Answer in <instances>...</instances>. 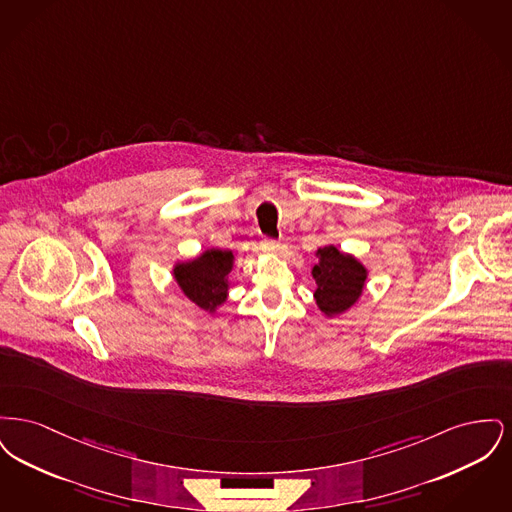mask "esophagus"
Returning a JSON list of instances; mask_svg holds the SVG:
<instances>
[{"label":"esophagus","mask_w":512,"mask_h":512,"mask_svg":"<svg viewBox=\"0 0 512 512\" xmlns=\"http://www.w3.org/2000/svg\"><path fill=\"white\" fill-rule=\"evenodd\" d=\"M263 249H265L267 253H278L280 244H278L276 240H265V242H263Z\"/></svg>","instance_id":"esophagus-1"}]
</instances>
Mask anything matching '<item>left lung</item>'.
I'll return each mask as SVG.
<instances>
[{
    "instance_id": "obj_1",
    "label": "left lung",
    "mask_w": 512,
    "mask_h": 512,
    "mask_svg": "<svg viewBox=\"0 0 512 512\" xmlns=\"http://www.w3.org/2000/svg\"><path fill=\"white\" fill-rule=\"evenodd\" d=\"M318 263L313 267L317 282L315 299L326 317H336L351 309L365 290L368 270L349 253H341L336 245L317 249Z\"/></svg>"
}]
</instances>
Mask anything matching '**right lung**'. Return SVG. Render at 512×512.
<instances>
[{"mask_svg":"<svg viewBox=\"0 0 512 512\" xmlns=\"http://www.w3.org/2000/svg\"><path fill=\"white\" fill-rule=\"evenodd\" d=\"M234 268V253L228 249H205L199 257L172 268L174 280L184 295L207 313H215L228 297V274Z\"/></svg>","mask_w":512,"mask_h":512,"instance_id":"right-lung-1","label":"right lung"}]
</instances>
